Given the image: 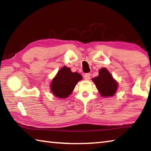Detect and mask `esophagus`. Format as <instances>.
<instances>
[{"label":"esophagus","instance_id":"obj_1","mask_svg":"<svg viewBox=\"0 0 151 151\" xmlns=\"http://www.w3.org/2000/svg\"><path fill=\"white\" fill-rule=\"evenodd\" d=\"M84 78L86 81H88L89 79L91 78V74L90 73H86L85 75H84Z\"/></svg>","mask_w":151,"mask_h":151}]
</instances>
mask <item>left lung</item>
Segmentation results:
<instances>
[{
	"label": "left lung",
	"instance_id": "1",
	"mask_svg": "<svg viewBox=\"0 0 151 151\" xmlns=\"http://www.w3.org/2000/svg\"><path fill=\"white\" fill-rule=\"evenodd\" d=\"M96 88L103 97L112 96L118 88V82L114 80L109 71L106 68L99 70V75L92 79Z\"/></svg>",
	"mask_w": 151,
	"mask_h": 151
}]
</instances>
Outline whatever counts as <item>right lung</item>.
Masks as SVG:
<instances>
[{"label": "right lung", "mask_w": 151, "mask_h": 151, "mask_svg": "<svg viewBox=\"0 0 151 151\" xmlns=\"http://www.w3.org/2000/svg\"><path fill=\"white\" fill-rule=\"evenodd\" d=\"M82 75L78 73H73L68 67L63 66L52 80L50 91L59 99H65L72 93L76 83L82 80Z\"/></svg>", "instance_id": "obj_1"}]
</instances>
